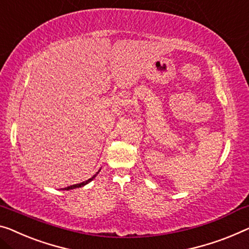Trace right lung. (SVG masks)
I'll return each mask as SVG.
<instances>
[{"label":"right lung","mask_w":249,"mask_h":249,"mask_svg":"<svg viewBox=\"0 0 249 249\" xmlns=\"http://www.w3.org/2000/svg\"><path fill=\"white\" fill-rule=\"evenodd\" d=\"M98 172H99V171H98ZM98 172H97V173H96L94 177H91V178H90V179H88L87 181H84V182H81V183H78V184H73V185H70V187H67V188H64V189H62V190H71V189H76V188H81V187H84V185H86L87 183H89V182H90V181H91L92 179H95V177H96V176H97V174H98Z\"/></svg>","instance_id":"obj_1"}]
</instances>
